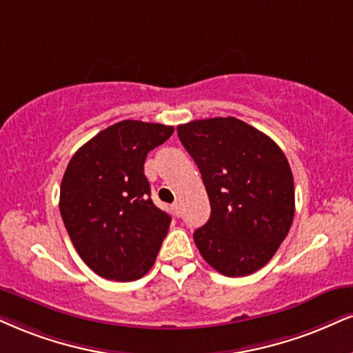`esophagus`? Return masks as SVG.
<instances>
[{
    "label": "esophagus",
    "mask_w": 353,
    "mask_h": 353,
    "mask_svg": "<svg viewBox=\"0 0 353 353\" xmlns=\"http://www.w3.org/2000/svg\"><path fill=\"white\" fill-rule=\"evenodd\" d=\"M172 211L175 212V216H180V203H173L172 204Z\"/></svg>",
    "instance_id": "1"
}]
</instances>
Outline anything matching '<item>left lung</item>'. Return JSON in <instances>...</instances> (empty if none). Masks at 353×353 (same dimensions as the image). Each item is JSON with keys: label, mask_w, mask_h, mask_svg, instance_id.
<instances>
[{"label": "left lung", "mask_w": 353, "mask_h": 353, "mask_svg": "<svg viewBox=\"0 0 353 353\" xmlns=\"http://www.w3.org/2000/svg\"><path fill=\"white\" fill-rule=\"evenodd\" d=\"M201 172L211 204L194 230L199 254L225 276H247L267 265L294 216L293 173L285 154L237 117H211L176 128Z\"/></svg>", "instance_id": "8db88e82"}]
</instances>
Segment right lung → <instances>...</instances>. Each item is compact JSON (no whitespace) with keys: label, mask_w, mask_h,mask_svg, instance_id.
Here are the masks:
<instances>
[{"label":"right lung","mask_w":353,"mask_h":353,"mask_svg":"<svg viewBox=\"0 0 353 353\" xmlns=\"http://www.w3.org/2000/svg\"><path fill=\"white\" fill-rule=\"evenodd\" d=\"M172 125L125 119L72 157L60 185V214L81 260L99 276L134 281L155 263L172 217L150 198L143 162Z\"/></svg>","instance_id":"1"}]
</instances>
